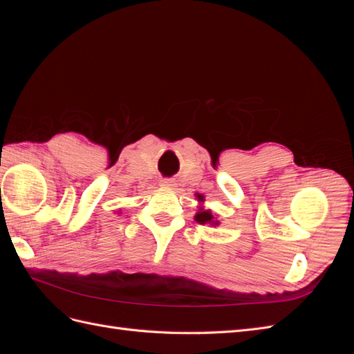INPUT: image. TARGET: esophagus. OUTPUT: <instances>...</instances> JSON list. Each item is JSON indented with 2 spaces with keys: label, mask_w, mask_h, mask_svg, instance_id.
Returning <instances> with one entry per match:
<instances>
[{
  "label": "esophagus",
  "mask_w": 354,
  "mask_h": 354,
  "mask_svg": "<svg viewBox=\"0 0 354 354\" xmlns=\"http://www.w3.org/2000/svg\"><path fill=\"white\" fill-rule=\"evenodd\" d=\"M160 185L165 186V187H174L176 186V180H173V178H162V180H160Z\"/></svg>",
  "instance_id": "34e87169"
}]
</instances>
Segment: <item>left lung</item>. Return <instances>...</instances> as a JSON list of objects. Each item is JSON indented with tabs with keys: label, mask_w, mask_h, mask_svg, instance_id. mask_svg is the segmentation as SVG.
Instances as JSON below:
<instances>
[{
	"label": "left lung",
	"mask_w": 354,
	"mask_h": 354,
	"mask_svg": "<svg viewBox=\"0 0 354 354\" xmlns=\"http://www.w3.org/2000/svg\"><path fill=\"white\" fill-rule=\"evenodd\" d=\"M198 198H202V196H198ZM202 201V199H201ZM196 221L201 223V224H205V223H212V226H217L218 221H214V217H212V212L209 209H202L196 214Z\"/></svg>",
	"instance_id": "8db88e82"
}]
</instances>
